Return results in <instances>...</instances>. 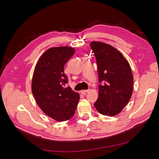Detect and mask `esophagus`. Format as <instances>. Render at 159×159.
<instances>
[{"instance_id":"1","label":"esophagus","mask_w":159,"mask_h":159,"mask_svg":"<svg viewBox=\"0 0 159 159\" xmlns=\"http://www.w3.org/2000/svg\"><path fill=\"white\" fill-rule=\"evenodd\" d=\"M89 91V89H85V90H81V93H82V94H84V95H85L86 93L87 92H88V91Z\"/></svg>"}]
</instances>
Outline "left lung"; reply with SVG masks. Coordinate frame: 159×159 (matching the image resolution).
<instances>
[{
    "label": "left lung",
    "instance_id": "1",
    "mask_svg": "<svg viewBox=\"0 0 159 159\" xmlns=\"http://www.w3.org/2000/svg\"><path fill=\"white\" fill-rule=\"evenodd\" d=\"M98 65L99 95L94 106L103 115L114 116L129 102L133 76L127 60L114 47L94 41L89 44Z\"/></svg>",
    "mask_w": 159,
    "mask_h": 159
}]
</instances>
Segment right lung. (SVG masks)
<instances>
[{
	"instance_id": "1",
	"label": "right lung",
	"mask_w": 159,
	"mask_h": 159,
	"mask_svg": "<svg viewBox=\"0 0 159 159\" xmlns=\"http://www.w3.org/2000/svg\"><path fill=\"white\" fill-rule=\"evenodd\" d=\"M74 53L75 49L68 46L51 48L40 57L34 71V97L42 111L57 121L73 117L80 100L78 93L66 87L68 79L64 72Z\"/></svg>"
}]
</instances>
